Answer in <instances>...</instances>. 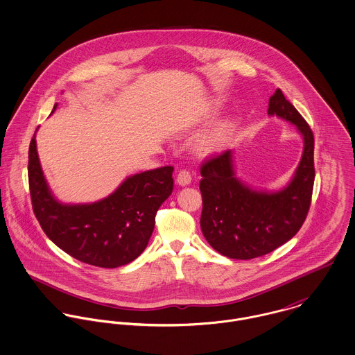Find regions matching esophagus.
Listing matches in <instances>:
<instances>
[{"instance_id": "obj_1", "label": "esophagus", "mask_w": 355, "mask_h": 355, "mask_svg": "<svg viewBox=\"0 0 355 355\" xmlns=\"http://www.w3.org/2000/svg\"><path fill=\"white\" fill-rule=\"evenodd\" d=\"M176 183L179 186H187L191 183V175L189 171H180L176 176Z\"/></svg>"}]
</instances>
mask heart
I'll use <instances>...</instances> for the list:
<instances>
[{"label": "heart", "mask_w": 355, "mask_h": 355, "mask_svg": "<svg viewBox=\"0 0 355 355\" xmlns=\"http://www.w3.org/2000/svg\"><path fill=\"white\" fill-rule=\"evenodd\" d=\"M232 137V125L228 121H221L206 131L198 141V152L213 154L223 150Z\"/></svg>", "instance_id": "heart-1"}]
</instances>
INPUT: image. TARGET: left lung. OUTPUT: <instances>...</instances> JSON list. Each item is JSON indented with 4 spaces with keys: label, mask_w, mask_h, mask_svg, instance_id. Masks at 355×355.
I'll list each match as a JSON object with an SVG mask.
<instances>
[{
    "label": "left lung",
    "mask_w": 355,
    "mask_h": 355,
    "mask_svg": "<svg viewBox=\"0 0 355 355\" xmlns=\"http://www.w3.org/2000/svg\"><path fill=\"white\" fill-rule=\"evenodd\" d=\"M269 116L283 119L301 134L304 152L291 180L280 190H257L236 176L234 152L201 166V230L218 253L234 259H252L288 242L307 216L314 183V138L310 127L280 89L269 98Z\"/></svg>",
    "instance_id": "left-lung-1"
}]
</instances>
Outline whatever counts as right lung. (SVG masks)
Returning a JSON list of instances; mask_svg holds the SVG:
<instances>
[{
  "instance_id": "add662e5",
  "label": "right lung",
  "mask_w": 355,
  "mask_h": 355,
  "mask_svg": "<svg viewBox=\"0 0 355 355\" xmlns=\"http://www.w3.org/2000/svg\"><path fill=\"white\" fill-rule=\"evenodd\" d=\"M35 134L28 150V183L35 217L48 238L71 257L100 268L138 258L152 236L158 207L172 194L173 166L131 175L97 202L62 203L44 175Z\"/></svg>"
}]
</instances>
